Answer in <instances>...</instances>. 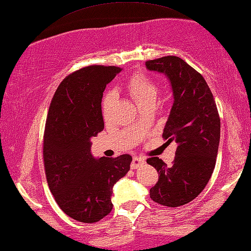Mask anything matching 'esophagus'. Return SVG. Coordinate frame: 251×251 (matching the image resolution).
I'll return each instance as SVG.
<instances>
[{
  "instance_id": "1",
  "label": "esophagus",
  "mask_w": 251,
  "mask_h": 251,
  "mask_svg": "<svg viewBox=\"0 0 251 251\" xmlns=\"http://www.w3.org/2000/svg\"><path fill=\"white\" fill-rule=\"evenodd\" d=\"M144 164H145L144 158H140V157H137V156H134V157L132 158V162H131V169L136 170L138 168H140V166Z\"/></svg>"
}]
</instances>
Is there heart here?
<instances>
[{
	"instance_id": "heart-1",
	"label": "heart",
	"mask_w": 251,
	"mask_h": 251,
	"mask_svg": "<svg viewBox=\"0 0 251 251\" xmlns=\"http://www.w3.org/2000/svg\"><path fill=\"white\" fill-rule=\"evenodd\" d=\"M126 92L130 94L133 100L136 101L138 106L156 101L158 97V88L155 85V82L146 75H134L130 78V80L126 85ZM114 100V94L108 92L105 94L103 101H101V111H103L104 117H107L110 112L111 105Z\"/></svg>"
}]
</instances>
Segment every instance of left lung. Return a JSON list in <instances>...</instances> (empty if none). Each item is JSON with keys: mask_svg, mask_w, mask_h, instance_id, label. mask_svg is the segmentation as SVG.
<instances>
[{"mask_svg": "<svg viewBox=\"0 0 251 251\" xmlns=\"http://www.w3.org/2000/svg\"><path fill=\"white\" fill-rule=\"evenodd\" d=\"M146 67L164 74L171 82L174 100L163 138L177 144L170 168L158 157L147 159L158 172L150 196L157 204L179 207L197 197L212 176L220 144V115L204 77L182 59L163 56L147 61Z\"/></svg>", "mask_w": 251, "mask_h": 251, "instance_id": "8db88e82", "label": "left lung"}]
</instances>
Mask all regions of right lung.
I'll return each mask as SVG.
<instances>
[{"instance_id":"right-lung-1","label":"right lung","mask_w":251,"mask_h":251,"mask_svg":"<svg viewBox=\"0 0 251 251\" xmlns=\"http://www.w3.org/2000/svg\"><path fill=\"white\" fill-rule=\"evenodd\" d=\"M119 67L89 65L57 87L47 114L43 157L47 183L56 204L71 219L99 222L112 210L115 182L130 170L132 157L95 158L90 139L104 129L101 99Z\"/></svg>"}]
</instances>
